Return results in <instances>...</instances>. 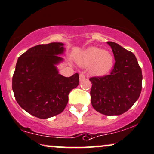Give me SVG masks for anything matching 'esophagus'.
<instances>
[{"instance_id":"34e87169","label":"esophagus","mask_w":154,"mask_h":154,"mask_svg":"<svg viewBox=\"0 0 154 154\" xmlns=\"http://www.w3.org/2000/svg\"><path fill=\"white\" fill-rule=\"evenodd\" d=\"M85 78H86V76H85L83 73H81L80 75H79V80H80V81H82L83 80H84Z\"/></svg>"}]
</instances>
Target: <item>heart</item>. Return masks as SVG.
<instances>
[{"instance_id":"1","label":"heart","mask_w":154,"mask_h":154,"mask_svg":"<svg viewBox=\"0 0 154 154\" xmlns=\"http://www.w3.org/2000/svg\"><path fill=\"white\" fill-rule=\"evenodd\" d=\"M78 63L83 68L90 67V72L96 76L106 75L114 65L113 56L104 49L91 47L81 53Z\"/></svg>"}]
</instances>
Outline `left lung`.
Listing matches in <instances>:
<instances>
[{
  "label": "left lung",
  "instance_id": "1",
  "mask_svg": "<svg viewBox=\"0 0 154 154\" xmlns=\"http://www.w3.org/2000/svg\"><path fill=\"white\" fill-rule=\"evenodd\" d=\"M116 63L110 75L93 77L91 100L94 109L106 116H119L128 111L139 98L142 71L135 55L109 41Z\"/></svg>",
  "mask_w": 154,
  "mask_h": 154
}]
</instances>
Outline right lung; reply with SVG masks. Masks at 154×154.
<instances>
[{"label":"right lung","mask_w":154,"mask_h":154,"mask_svg":"<svg viewBox=\"0 0 154 154\" xmlns=\"http://www.w3.org/2000/svg\"><path fill=\"white\" fill-rule=\"evenodd\" d=\"M65 51L63 43L38 45L17 60L12 88L19 106L32 116L46 119L59 114L67 106L69 93L79 86V74L65 77L57 68Z\"/></svg>","instance_id":"obj_1"}]
</instances>
